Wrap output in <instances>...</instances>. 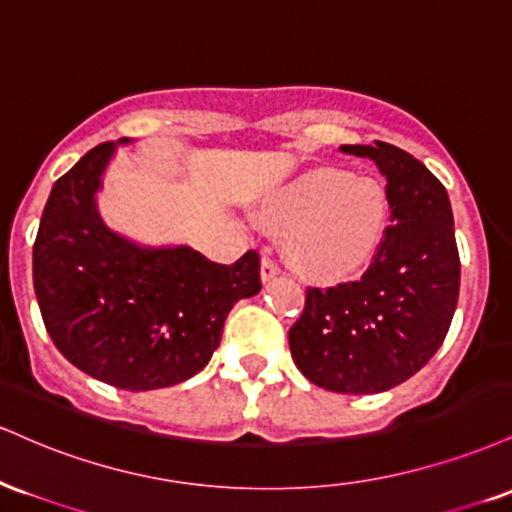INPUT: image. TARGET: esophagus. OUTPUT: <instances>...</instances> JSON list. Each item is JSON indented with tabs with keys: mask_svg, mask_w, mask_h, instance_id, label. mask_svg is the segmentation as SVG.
<instances>
[{
	"mask_svg": "<svg viewBox=\"0 0 512 512\" xmlns=\"http://www.w3.org/2000/svg\"><path fill=\"white\" fill-rule=\"evenodd\" d=\"M278 273H280L278 263L270 261V258H263V261H261V282H263V285H266V282H270V280H275V275H278Z\"/></svg>",
	"mask_w": 512,
	"mask_h": 512,
	"instance_id": "esophagus-1",
	"label": "esophagus"
}]
</instances>
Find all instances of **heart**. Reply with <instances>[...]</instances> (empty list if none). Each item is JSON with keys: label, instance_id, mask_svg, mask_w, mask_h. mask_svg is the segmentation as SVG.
I'll use <instances>...</instances> for the list:
<instances>
[{"label": "heart", "instance_id": "heart-1", "mask_svg": "<svg viewBox=\"0 0 512 512\" xmlns=\"http://www.w3.org/2000/svg\"><path fill=\"white\" fill-rule=\"evenodd\" d=\"M258 220L282 230V254L297 273L340 280L376 254L390 220V196L376 177L314 167L266 194Z\"/></svg>", "mask_w": 512, "mask_h": 512}]
</instances>
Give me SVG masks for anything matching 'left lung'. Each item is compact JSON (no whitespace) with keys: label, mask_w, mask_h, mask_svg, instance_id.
<instances>
[{"label":"left lung","mask_w":512,"mask_h":512,"mask_svg":"<svg viewBox=\"0 0 512 512\" xmlns=\"http://www.w3.org/2000/svg\"><path fill=\"white\" fill-rule=\"evenodd\" d=\"M340 150L376 162L393 225L362 278L306 292L290 350L318 388L383 393L417 374L446 340L460 292L453 210L446 186L402 148L376 141Z\"/></svg>","instance_id":"left-lung-1"}]
</instances>
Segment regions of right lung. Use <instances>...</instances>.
Listing matches in <instances>:
<instances>
[{
  "instance_id": "1",
  "label": "right lung",
  "mask_w": 512,
  "mask_h": 512,
  "mask_svg": "<svg viewBox=\"0 0 512 512\" xmlns=\"http://www.w3.org/2000/svg\"><path fill=\"white\" fill-rule=\"evenodd\" d=\"M88 150L54 182L33 244V287L57 350L83 374L124 390L182 383L218 350L239 299L261 292L256 251L232 266L191 246H146L98 210L117 146Z\"/></svg>"
}]
</instances>
